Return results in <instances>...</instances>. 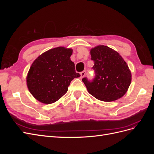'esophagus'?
Masks as SVG:
<instances>
[{
  "label": "esophagus",
  "mask_w": 154,
  "mask_h": 154,
  "mask_svg": "<svg viewBox=\"0 0 154 154\" xmlns=\"http://www.w3.org/2000/svg\"><path fill=\"white\" fill-rule=\"evenodd\" d=\"M85 74H86V71H82V72H80V75H81V78H83L85 76Z\"/></svg>",
  "instance_id": "34e87169"
}]
</instances>
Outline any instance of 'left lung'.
<instances>
[{
	"label": "left lung",
	"instance_id": "left-lung-1",
	"mask_svg": "<svg viewBox=\"0 0 154 154\" xmlns=\"http://www.w3.org/2000/svg\"><path fill=\"white\" fill-rule=\"evenodd\" d=\"M92 69L95 76L92 80L82 79L89 94L103 101H113L123 97L131 83L132 74L121 55L105 45L91 49Z\"/></svg>",
	"mask_w": 154,
	"mask_h": 154
}]
</instances>
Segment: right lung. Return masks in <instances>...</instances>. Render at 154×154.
Here are the masks:
<instances>
[{
    "label": "right lung",
    "instance_id": "add662e5",
    "mask_svg": "<svg viewBox=\"0 0 154 154\" xmlns=\"http://www.w3.org/2000/svg\"><path fill=\"white\" fill-rule=\"evenodd\" d=\"M72 53V49L55 48L40 55L32 63L26 82L36 100L45 104L54 103L67 92L73 79L80 76L70 59Z\"/></svg>",
    "mask_w": 154,
    "mask_h": 154
}]
</instances>
